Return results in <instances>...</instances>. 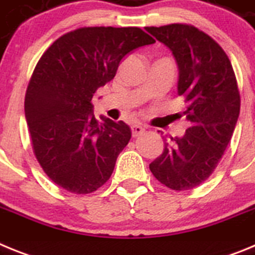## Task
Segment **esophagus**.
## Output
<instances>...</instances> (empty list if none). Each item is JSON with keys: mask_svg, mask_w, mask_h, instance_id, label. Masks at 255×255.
Listing matches in <instances>:
<instances>
[{"mask_svg": "<svg viewBox=\"0 0 255 255\" xmlns=\"http://www.w3.org/2000/svg\"><path fill=\"white\" fill-rule=\"evenodd\" d=\"M144 131H145V129H144L140 124H134V125L131 126V132H132V136H134V138H136V136L141 135Z\"/></svg>", "mask_w": 255, "mask_h": 255, "instance_id": "obj_1", "label": "esophagus"}]
</instances>
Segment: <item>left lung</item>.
<instances>
[{
    "mask_svg": "<svg viewBox=\"0 0 255 255\" xmlns=\"http://www.w3.org/2000/svg\"><path fill=\"white\" fill-rule=\"evenodd\" d=\"M172 52L179 67L177 94L188 103L190 126L181 138H164L163 152L149 164L154 177L172 190H190L206 181L229 145L240 114L233 65L206 33L185 24L147 26Z\"/></svg>",
    "mask_w": 255,
    "mask_h": 255,
    "instance_id": "obj_1",
    "label": "left lung"
}]
</instances>
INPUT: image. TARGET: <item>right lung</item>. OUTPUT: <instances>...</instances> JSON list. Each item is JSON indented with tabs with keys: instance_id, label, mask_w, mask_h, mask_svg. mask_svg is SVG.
<instances>
[{
	"instance_id": "obj_1",
	"label": "right lung",
	"mask_w": 255,
	"mask_h": 255,
	"mask_svg": "<svg viewBox=\"0 0 255 255\" xmlns=\"http://www.w3.org/2000/svg\"><path fill=\"white\" fill-rule=\"evenodd\" d=\"M155 40L140 28L93 26L66 33L38 61L25 94L33 150L47 176L89 194L107 181L131 138L124 121L93 114L92 98L128 53Z\"/></svg>"
}]
</instances>
